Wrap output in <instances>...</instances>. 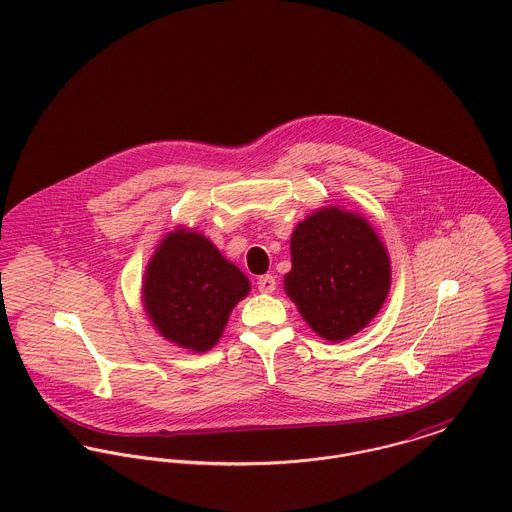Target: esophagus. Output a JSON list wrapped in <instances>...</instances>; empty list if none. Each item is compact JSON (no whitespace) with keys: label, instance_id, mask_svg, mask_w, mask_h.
I'll return each mask as SVG.
<instances>
[{"label":"esophagus","instance_id":"obj_1","mask_svg":"<svg viewBox=\"0 0 512 512\" xmlns=\"http://www.w3.org/2000/svg\"><path fill=\"white\" fill-rule=\"evenodd\" d=\"M257 286H259V290H261V292L271 294V292H275L277 281H275V277H273V275H263V277H259V279H257Z\"/></svg>","mask_w":512,"mask_h":512}]
</instances>
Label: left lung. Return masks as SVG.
Instances as JSON below:
<instances>
[{"label": "left lung", "instance_id": "left-lung-1", "mask_svg": "<svg viewBox=\"0 0 512 512\" xmlns=\"http://www.w3.org/2000/svg\"><path fill=\"white\" fill-rule=\"evenodd\" d=\"M290 253L284 290L324 340H347L377 316L391 286V263L367 220L324 208L294 229Z\"/></svg>", "mask_w": 512, "mask_h": 512}]
</instances>
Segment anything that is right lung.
Returning <instances> with one entry per match:
<instances>
[{"mask_svg":"<svg viewBox=\"0 0 512 512\" xmlns=\"http://www.w3.org/2000/svg\"><path fill=\"white\" fill-rule=\"evenodd\" d=\"M249 292L247 277L194 231L169 233L151 259L143 300L155 328L172 343L208 351L231 308Z\"/></svg>","mask_w":512,"mask_h":512,"instance_id":"add662e5","label":"right lung"}]
</instances>
